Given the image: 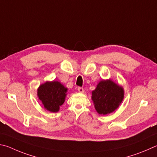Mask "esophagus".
<instances>
[{"label":"esophagus","instance_id":"1","mask_svg":"<svg viewBox=\"0 0 157 157\" xmlns=\"http://www.w3.org/2000/svg\"><path fill=\"white\" fill-rule=\"evenodd\" d=\"M78 91L80 92V93H83L85 92L84 89L83 88V87H78Z\"/></svg>","mask_w":157,"mask_h":157}]
</instances>
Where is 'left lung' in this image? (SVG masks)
I'll return each mask as SVG.
<instances>
[{"label":"left lung","mask_w":157,"mask_h":157,"mask_svg":"<svg viewBox=\"0 0 157 157\" xmlns=\"http://www.w3.org/2000/svg\"><path fill=\"white\" fill-rule=\"evenodd\" d=\"M92 94L96 110L98 114L103 115L113 112L124 98L123 87L111 79L101 81Z\"/></svg>","instance_id":"obj_1"}]
</instances>
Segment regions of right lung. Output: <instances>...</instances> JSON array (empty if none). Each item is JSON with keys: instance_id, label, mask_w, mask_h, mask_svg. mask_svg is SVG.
Segmentation results:
<instances>
[{"instance_id": "obj_1", "label": "right lung", "mask_w": 157, "mask_h": 157, "mask_svg": "<svg viewBox=\"0 0 157 157\" xmlns=\"http://www.w3.org/2000/svg\"><path fill=\"white\" fill-rule=\"evenodd\" d=\"M67 88L59 81H47L37 90L38 97L45 109L51 112H59L65 102Z\"/></svg>"}]
</instances>
